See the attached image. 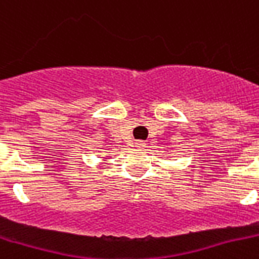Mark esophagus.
Listing matches in <instances>:
<instances>
[{
    "instance_id": "34e87169",
    "label": "esophagus",
    "mask_w": 259,
    "mask_h": 259,
    "mask_svg": "<svg viewBox=\"0 0 259 259\" xmlns=\"http://www.w3.org/2000/svg\"><path fill=\"white\" fill-rule=\"evenodd\" d=\"M136 147H144V141H136Z\"/></svg>"
}]
</instances>
